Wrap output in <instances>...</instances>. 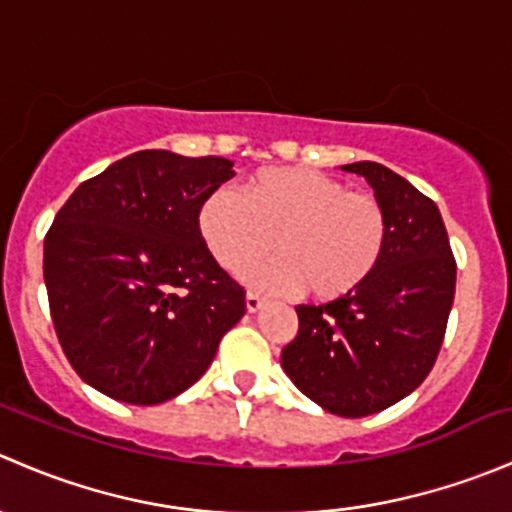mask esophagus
Here are the masks:
<instances>
[{"mask_svg": "<svg viewBox=\"0 0 512 512\" xmlns=\"http://www.w3.org/2000/svg\"><path fill=\"white\" fill-rule=\"evenodd\" d=\"M245 307H247V312L255 314V312H260L262 307H265V299H262L260 294H255V292H247V297H245Z\"/></svg>", "mask_w": 512, "mask_h": 512, "instance_id": "1", "label": "esophagus"}]
</instances>
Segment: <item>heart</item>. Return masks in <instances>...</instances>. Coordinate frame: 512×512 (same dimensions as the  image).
<instances>
[{
	"instance_id": "b5f03b06",
	"label": "heart",
	"mask_w": 512,
	"mask_h": 512,
	"mask_svg": "<svg viewBox=\"0 0 512 512\" xmlns=\"http://www.w3.org/2000/svg\"><path fill=\"white\" fill-rule=\"evenodd\" d=\"M386 210L379 198L309 168H262L242 195L218 188L198 208V232L225 270L264 254L278 255L242 268L260 292L304 287L314 299H337L356 289L381 260Z\"/></svg>"
}]
</instances>
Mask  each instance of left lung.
Segmentation results:
<instances>
[{
    "label": "left lung",
    "mask_w": 512,
    "mask_h": 512,
    "mask_svg": "<svg viewBox=\"0 0 512 512\" xmlns=\"http://www.w3.org/2000/svg\"><path fill=\"white\" fill-rule=\"evenodd\" d=\"M369 180L386 210L376 270L344 297L299 304L282 369L329 414L361 418L409 396L441 352L456 294V260L436 203L381 163L342 165Z\"/></svg>",
    "instance_id": "left-lung-1"
}]
</instances>
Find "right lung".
Returning <instances> with one entry per match:
<instances>
[{
    "label": "right lung",
    "mask_w": 512,
    "mask_h": 512,
    "mask_svg": "<svg viewBox=\"0 0 512 512\" xmlns=\"http://www.w3.org/2000/svg\"><path fill=\"white\" fill-rule=\"evenodd\" d=\"M232 160L138 151L74 190L44 240L51 319L76 374L101 394L153 406L208 371L245 289L198 232L205 195Z\"/></svg>",
    "instance_id": "add662e5"
}]
</instances>
